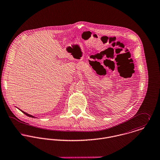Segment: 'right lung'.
<instances>
[{"instance_id":"right-lung-1","label":"right lung","mask_w":160,"mask_h":160,"mask_svg":"<svg viewBox=\"0 0 160 160\" xmlns=\"http://www.w3.org/2000/svg\"><path fill=\"white\" fill-rule=\"evenodd\" d=\"M19 109V108H18ZM23 113H24L26 115H27V116H28V117H32V118H36V117H34V116H32V115H30V114H28V113H26V112H24V111H22V110H20Z\"/></svg>"}]
</instances>
